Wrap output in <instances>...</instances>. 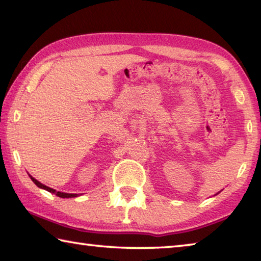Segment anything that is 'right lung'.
Here are the masks:
<instances>
[{"mask_svg": "<svg viewBox=\"0 0 261 261\" xmlns=\"http://www.w3.org/2000/svg\"><path fill=\"white\" fill-rule=\"evenodd\" d=\"M30 178L32 179V181L35 182V184H36L38 187L43 188V190H46V191H48V192H50V193L55 194V195H57V196H59V197H63V198H68V197H76V196H77V194H68V193H62V192H57V191H55L54 188H50V187H48V186H46V185L41 184L40 181H38L37 179H35V178H33V177H31V176H30Z\"/></svg>", "mask_w": 261, "mask_h": 261, "instance_id": "right-lung-1", "label": "right lung"}]
</instances>
